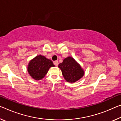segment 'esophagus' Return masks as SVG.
Listing matches in <instances>:
<instances>
[{
	"label": "esophagus",
	"instance_id": "obj_1",
	"mask_svg": "<svg viewBox=\"0 0 121 121\" xmlns=\"http://www.w3.org/2000/svg\"><path fill=\"white\" fill-rule=\"evenodd\" d=\"M54 65L55 66H57V65H59V62L57 61H54Z\"/></svg>",
	"mask_w": 121,
	"mask_h": 121
}]
</instances>
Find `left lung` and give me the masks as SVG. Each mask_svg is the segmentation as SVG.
<instances>
[{
    "label": "left lung",
    "instance_id": "obj_1",
    "mask_svg": "<svg viewBox=\"0 0 121 121\" xmlns=\"http://www.w3.org/2000/svg\"><path fill=\"white\" fill-rule=\"evenodd\" d=\"M62 75L67 82L74 83L81 78L85 74V70L81 65L73 57L68 56L59 65Z\"/></svg>",
    "mask_w": 121,
    "mask_h": 121
}]
</instances>
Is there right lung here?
Instances as JSON below:
<instances>
[{
	"mask_svg": "<svg viewBox=\"0 0 121 121\" xmlns=\"http://www.w3.org/2000/svg\"><path fill=\"white\" fill-rule=\"evenodd\" d=\"M54 66L52 60L43 55H38L29 61L27 69L30 75L38 81L43 79L49 69Z\"/></svg>",
	"mask_w": 121,
	"mask_h": 121,
	"instance_id": "right-lung-1",
	"label": "right lung"
}]
</instances>
